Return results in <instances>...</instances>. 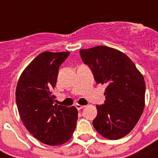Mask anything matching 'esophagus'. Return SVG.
I'll use <instances>...</instances> for the list:
<instances>
[{"label":"esophagus","instance_id":"esophagus-1","mask_svg":"<svg viewBox=\"0 0 158 158\" xmlns=\"http://www.w3.org/2000/svg\"><path fill=\"white\" fill-rule=\"evenodd\" d=\"M75 106H76V108L78 109V110H81V109L84 108V106H82V105H79V104H76V105H75Z\"/></svg>","mask_w":158,"mask_h":158}]
</instances>
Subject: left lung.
Segmentation results:
<instances>
[{
	"mask_svg": "<svg viewBox=\"0 0 158 158\" xmlns=\"http://www.w3.org/2000/svg\"><path fill=\"white\" fill-rule=\"evenodd\" d=\"M97 84H106L102 105H97L95 130L108 139H119L134 129L145 105V81L135 63L114 48L98 46L79 51Z\"/></svg>",
	"mask_w": 158,
	"mask_h": 158,
	"instance_id": "obj_1",
	"label": "left lung"
}]
</instances>
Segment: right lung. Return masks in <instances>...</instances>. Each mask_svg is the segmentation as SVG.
I'll list each match as a JSON object with an SVG mask.
<instances>
[{
    "label": "right lung",
    "mask_w": 158,
    "mask_h": 158,
    "mask_svg": "<svg viewBox=\"0 0 158 158\" xmlns=\"http://www.w3.org/2000/svg\"><path fill=\"white\" fill-rule=\"evenodd\" d=\"M69 52H45L39 54L21 74L16 87V104L22 122L40 142L55 146L66 143L78 120L74 106L54 104L60 64Z\"/></svg>",
    "instance_id": "1"
}]
</instances>
